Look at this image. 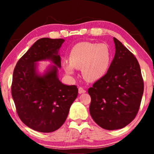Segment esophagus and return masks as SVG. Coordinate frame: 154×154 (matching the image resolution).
Here are the masks:
<instances>
[{"label": "esophagus", "mask_w": 154, "mask_h": 154, "mask_svg": "<svg viewBox=\"0 0 154 154\" xmlns=\"http://www.w3.org/2000/svg\"><path fill=\"white\" fill-rule=\"evenodd\" d=\"M78 90H79V94H82V93H85V90L83 89V88H82V87H79V89H78Z\"/></svg>", "instance_id": "esophagus-1"}]
</instances>
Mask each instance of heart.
Here are the masks:
<instances>
[{
    "label": "heart",
    "instance_id": "1",
    "mask_svg": "<svg viewBox=\"0 0 154 154\" xmlns=\"http://www.w3.org/2000/svg\"><path fill=\"white\" fill-rule=\"evenodd\" d=\"M111 58V50L106 44L81 42L71 49L70 63H65L64 69L69 75H74L75 69H82L85 80L94 82L107 72Z\"/></svg>",
    "mask_w": 154,
    "mask_h": 154
}]
</instances>
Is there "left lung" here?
Segmentation results:
<instances>
[{
    "instance_id": "obj_1",
    "label": "left lung",
    "mask_w": 154,
    "mask_h": 154,
    "mask_svg": "<svg viewBox=\"0 0 154 154\" xmlns=\"http://www.w3.org/2000/svg\"><path fill=\"white\" fill-rule=\"evenodd\" d=\"M113 41L116 54L107 72L88 89L91 116L109 130L122 128L133 120L144 90L137 58L116 38Z\"/></svg>"
}]
</instances>
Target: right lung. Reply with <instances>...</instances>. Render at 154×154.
<instances>
[{
  "label": "right lung",
  "mask_w": 154,
  "mask_h": 154,
  "mask_svg": "<svg viewBox=\"0 0 154 154\" xmlns=\"http://www.w3.org/2000/svg\"><path fill=\"white\" fill-rule=\"evenodd\" d=\"M64 39L42 38L36 41L17 62L13 74L11 94L18 116L28 127L51 132L64 123L78 94L76 85L62 83L58 77V54ZM50 60L44 73L37 71V62Z\"/></svg>",
  "instance_id": "obj_1"
}]
</instances>
